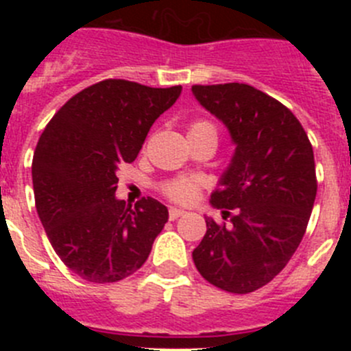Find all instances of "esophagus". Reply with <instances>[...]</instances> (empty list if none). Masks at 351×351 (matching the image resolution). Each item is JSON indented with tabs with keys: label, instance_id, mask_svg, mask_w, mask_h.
<instances>
[{
	"label": "esophagus",
	"instance_id": "1",
	"mask_svg": "<svg viewBox=\"0 0 351 351\" xmlns=\"http://www.w3.org/2000/svg\"><path fill=\"white\" fill-rule=\"evenodd\" d=\"M181 216H184V210L182 209H178V207H170L169 209V218L172 219H178V218H181Z\"/></svg>",
	"mask_w": 351,
	"mask_h": 351
}]
</instances>
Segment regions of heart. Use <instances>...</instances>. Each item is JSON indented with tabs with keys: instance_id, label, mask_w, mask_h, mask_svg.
I'll use <instances>...</instances> for the list:
<instances>
[{
	"instance_id": "heart-1",
	"label": "heart",
	"mask_w": 351,
	"mask_h": 351,
	"mask_svg": "<svg viewBox=\"0 0 351 351\" xmlns=\"http://www.w3.org/2000/svg\"><path fill=\"white\" fill-rule=\"evenodd\" d=\"M206 132L216 133V130H214V126L210 125L209 121L200 119V121H195V123H191L188 135H195V133H206ZM163 193H165L169 198H172L173 202L190 204L198 193V181L197 179H191V178L173 179V181L167 182V184L163 186Z\"/></svg>"
}]
</instances>
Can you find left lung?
Returning <instances> with one entry per match:
<instances>
[{
  "mask_svg": "<svg viewBox=\"0 0 351 351\" xmlns=\"http://www.w3.org/2000/svg\"><path fill=\"white\" fill-rule=\"evenodd\" d=\"M191 93L235 145L210 195L223 218L235 210L232 226L206 216L195 267L214 287L250 293L274 280L302 241L316 198L311 142L283 104L253 86H193Z\"/></svg>",
  "mask_w": 351,
  "mask_h": 351,
  "instance_id": "8db88e82",
  "label": "left lung"
}]
</instances>
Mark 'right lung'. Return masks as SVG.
Here are the masks:
<instances>
[{"instance_id": "right-lung-1", "label": "right lung", "mask_w": 351, "mask_h": 351, "mask_svg": "<svg viewBox=\"0 0 351 351\" xmlns=\"http://www.w3.org/2000/svg\"><path fill=\"white\" fill-rule=\"evenodd\" d=\"M181 91L101 80L70 98L43 130L31 167L36 210L58 256L82 280L132 276L169 221V209L154 198L132 209L114 195L119 165L137 158Z\"/></svg>"}]
</instances>
